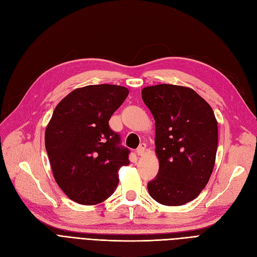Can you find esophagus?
Listing matches in <instances>:
<instances>
[{
	"instance_id": "obj_1",
	"label": "esophagus",
	"mask_w": 257,
	"mask_h": 257,
	"mask_svg": "<svg viewBox=\"0 0 257 257\" xmlns=\"http://www.w3.org/2000/svg\"><path fill=\"white\" fill-rule=\"evenodd\" d=\"M146 149H147V146H146V144H142L141 146H139V147L137 148L136 153H137L138 155H141V157H143V155H144V154H145V152H146Z\"/></svg>"
}]
</instances>
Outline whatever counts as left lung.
I'll list each match as a JSON object with an SVG mask.
<instances>
[{
    "label": "left lung",
    "mask_w": 257,
    "mask_h": 257,
    "mask_svg": "<svg viewBox=\"0 0 257 257\" xmlns=\"http://www.w3.org/2000/svg\"><path fill=\"white\" fill-rule=\"evenodd\" d=\"M155 121L158 176L150 196L165 206H181L205 189L215 163L217 122L212 108L191 88L158 84L142 91Z\"/></svg>",
    "instance_id": "obj_1"
}]
</instances>
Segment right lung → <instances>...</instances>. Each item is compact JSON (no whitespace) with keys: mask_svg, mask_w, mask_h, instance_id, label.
<instances>
[{"mask_svg":"<svg viewBox=\"0 0 257 257\" xmlns=\"http://www.w3.org/2000/svg\"><path fill=\"white\" fill-rule=\"evenodd\" d=\"M127 95L121 85H87L69 93L52 113L45 132L46 150L54 180L76 203H103L118 186L119 168L130 164V150L109 127L112 113Z\"/></svg>","mask_w":257,"mask_h":257,"instance_id":"right-lung-1","label":"right lung"}]
</instances>
